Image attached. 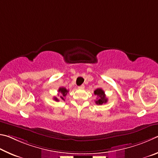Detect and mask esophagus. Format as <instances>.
<instances>
[{"mask_svg": "<svg viewBox=\"0 0 158 158\" xmlns=\"http://www.w3.org/2000/svg\"><path fill=\"white\" fill-rule=\"evenodd\" d=\"M78 87L80 88V89H84V88H85V85H81V86Z\"/></svg>", "mask_w": 158, "mask_h": 158, "instance_id": "esophagus-1", "label": "esophagus"}]
</instances>
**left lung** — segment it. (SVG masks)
Listing matches in <instances>:
<instances>
[{
	"mask_svg": "<svg viewBox=\"0 0 158 158\" xmlns=\"http://www.w3.org/2000/svg\"><path fill=\"white\" fill-rule=\"evenodd\" d=\"M94 94L98 96V98H96V101L95 103L97 105H103L104 103H106L107 101V98H106V94H105L104 91L101 89V88H98V89H96L94 91Z\"/></svg>",
	"mask_w": 158,
	"mask_h": 158,
	"instance_id": "1",
	"label": "left lung"
}]
</instances>
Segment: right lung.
Returning <instances> with one entry per match:
<instances>
[{
	"label": "right lung",
	"mask_w": 158,
	"mask_h": 158,
	"mask_svg": "<svg viewBox=\"0 0 158 158\" xmlns=\"http://www.w3.org/2000/svg\"><path fill=\"white\" fill-rule=\"evenodd\" d=\"M58 92H60L61 94V96L60 98L63 101H65V96L67 94V93L69 92V90L66 89L65 87H60L59 89H58ZM54 100L55 101H59V99H58L57 97H54L53 98Z\"/></svg>",
	"instance_id": "1"
}]
</instances>
